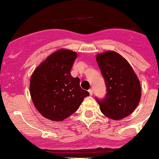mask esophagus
<instances>
[{
    "label": "esophagus",
    "mask_w": 159,
    "mask_h": 159,
    "mask_svg": "<svg viewBox=\"0 0 159 159\" xmlns=\"http://www.w3.org/2000/svg\"><path fill=\"white\" fill-rule=\"evenodd\" d=\"M89 94H90V95L92 96L93 93V90L92 89H89Z\"/></svg>",
    "instance_id": "34e87169"
}]
</instances>
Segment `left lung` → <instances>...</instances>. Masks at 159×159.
<instances>
[{"instance_id": "8db88e82", "label": "left lung", "mask_w": 159, "mask_h": 159, "mask_svg": "<svg viewBox=\"0 0 159 159\" xmlns=\"http://www.w3.org/2000/svg\"><path fill=\"white\" fill-rule=\"evenodd\" d=\"M107 86L106 97L97 99L101 112L113 120L130 115L141 99V85L128 61L118 53L107 51L97 56Z\"/></svg>"}]
</instances>
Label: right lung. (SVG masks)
<instances>
[{"label": "right lung", "instance_id": "1", "mask_svg": "<svg viewBox=\"0 0 159 159\" xmlns=\"http://www.w3.org/2000/svg\"><path fill=\"white\" fill-rule=\"evenodd\" d=\"M76 58L75 52L59 49L48 56L31 75L30 94L34 106L48 120L67 118L89 95L80 87L79 78L70 74Z\"/></svg>", "mask_w": 159, "mask_h": 159}]
</instances>
